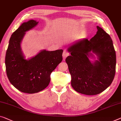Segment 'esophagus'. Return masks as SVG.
<instances>
[{
	"mask_svg": "<svg viewBox=\"0 0 121 121\" xmlns=\"http://www.w3.org/2000/svg\"><path fill=\"white\" fill-rule=\"evenodd\" d=\"M68 55H69V53H68V52H67L66 51L64 52V53L62 54V57H63V59H64V60H65V59L68 56Z\"/></svg>",
	"mask_w": 121,
	"mask_h": 121,
	"instance_id": "esophagus-1",
	"label": "esophagus"
}]
</instances>
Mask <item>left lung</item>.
<instances>
[{"label": "left lung", "instance_id": "obj_1", "mask_svg": "<svg viewBox=\"0 0 121 121\" xmlns=\"http://www.w3.org/2000/svg\"><path fill=\"white\" fill-rule=\"evenodd\" d=\"M97 32L90 40L82 39L70 45L71 53L66 59L71 75V85L79 93L95 95L112 83L116 72V56L109 34L97 26ZM95 53L98 60L92 63L89 57Z\"/></svg>", "mask_w": 121, "mask_h": 121}]
</instances>
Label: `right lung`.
<instances>
[{
  "mask_svg": "<svg viewBox=\"0 0 121 121\" xmlns=\"http://www.w3.org/2000/svg\"><path fill=\"white\" fill-rule=\"evenodd\" d=\"M38 22H24L12 34L5 56L8 78L14 87L22 92H39L47 87L50 74L62 60V49L43 50L32 58L26 60L21 43L26 32L31 29Z\"/></svg>",
  "mask_w": 121,
  "mask_h": 121,
  "instance_id": "add662e5",
  "label": "right lung"
}]
</instances>
